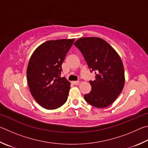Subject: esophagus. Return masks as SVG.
Returning <instances> with one entry per match:
<instances>
[{
  "instance_id": "1",
  "label": "esophagus",
  "mask_w": 148,
  "mask_h": 148,
  "mask_svg": "<svg viewBox=\"0 0 148 148\" xmlns=\"http://www.w3.org/2000/svg\"><path fill=\"white\" fill-rule=\"evenodd\" d=\"M71 83L73 84H74V85H78L79 84V81H72Z\"/></svg>"
}]
</instances>
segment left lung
<instances>
[{
    "label": "left lung",
    "instance_id": "obj_1",
    "mask_svg": "<svg viewBox=\"0 0 148 148\" xmlns=\"http://www.w3.org/2000/svg\"><path fill=\"white\" fill-rule=\"evenodd\" d=\"M74 45L83 55L95 79L90 81L92 90L84 99L97 108L112 104L121 94L125 83L122 61L116 51L107 41L99 38H80Z\"/></svg>",
    "mask_w": 148,
    "mask_h": 148
}]
</instances>
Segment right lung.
Returning <instances> with one entry per match:
<instances>
[{
	"label": "right lung",
	"mask_w": 148,
	"mask_h": 148,
	"mask_svg": "<svg viewBox=\"0 0 148 148\" xmlns=\"http://www.w3.org/2000/svg\"><path fill=\"white\" fill-rule=\"evenodd\" d=\"M74 41H47L30 57L27 71L28 87L34 99L46 109H56L67 99L70 82L60 77L62 64Z\"/></svg>",
	"instance_id": "obj_1"
}]
</instances>
